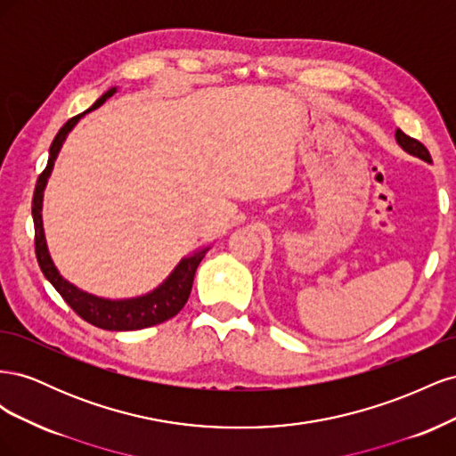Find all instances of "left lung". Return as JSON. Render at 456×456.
I'll return each instance as SVG.
<instances>
[{
  "label": "left lung",
  "instance_id": "8db88e82",
  "mask_svg": "<svg viewBox=\"0 0 456 456\" xmlns=\"http://www.w3.org/2000/svg\"><path fill=\"white\" fill-rule=\"evenodd\" d=\"M395 141H397V144L402 146L405 151H409L411 156H417V158H420V159H424V161H428V163L432 161L430 151L426 150V146H424L422 142H419L417 139H411V136H407L402 129L395 131Z\"/></svg>",
  "mask_w": 456,
  "mask_h": 456
}]
</instances>
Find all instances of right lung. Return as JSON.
Listing matches in <instances>:
<instances>
[{
	"instance_id": "right-lung-1",
	"label": "right lung",
	"mask_w": 456,
	"mask_h": 456,
	"mask_svg": "<svg viewBox=\"0 0 456 456\" xmlns=\"http://www.w3.org/2000/svg\"><path fill=\"white\" fill-rule=\"evenodd\" d=\"M114 93H116V87L108 89L99 101H96L89 110H86L84 114L68 119L57 133V136H54V141L49 148L47 167L37 176L36 190H34V200H32V216H34V230H36L34 241H36L37 265L41 272H44V275L51 281V285L57 289L59 295L66 300V305L70 306L81 320H86L87 323L106 330H136V329H146V327L167 322L184 308L191 291V283H194L196 270L205 253L209 251V247H205V249L194 253L191 256L183 258L178 262V266L171 272L169 278L151 293L136 297V298L110 300V298H101V297L81 291V289H77L76 285H72L70 281H66L62 278L49 256L45 233H44V220H41L44 190L47 184V178L53 171L54 159H57L68 133L74 129V126L81 118H84L87 112H91V110L104 104Z\"/></svg>"
}]
</instances>
